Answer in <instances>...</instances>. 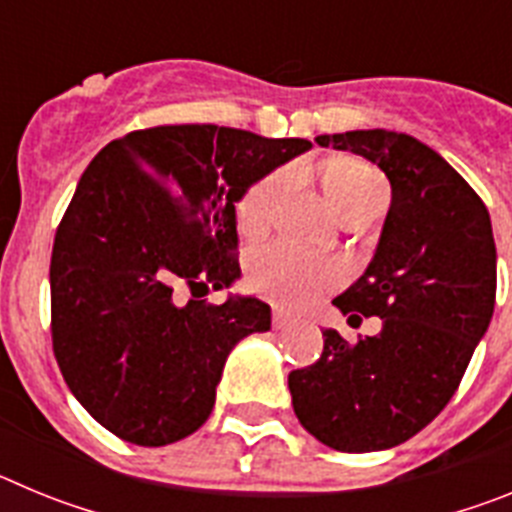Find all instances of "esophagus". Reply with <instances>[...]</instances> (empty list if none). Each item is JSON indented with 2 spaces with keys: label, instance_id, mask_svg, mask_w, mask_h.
<instances>
[{
  "label": "esophagus",
  "instance_id": "esophagus-1",
  "mask_svg": "<svg viewBox=\"0 0 512 512\" xmlns=\"http://www.w3.org/2000/svg\"><path fill=\"white\" fill-rule=\"evenodd\" d=\"M271 323H274L277 330H284L289 328V325H295L297 318L295 315H289L287 310H282V307H274V312H271Z\"/></svg>",
  "mask_w": 512,
  "mask_h": 512
}]
</instances>
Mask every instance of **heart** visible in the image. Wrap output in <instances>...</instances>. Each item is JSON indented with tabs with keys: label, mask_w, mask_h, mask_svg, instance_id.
I'll list each match as a JSON object with an SVG mask.
<instances>
[{
	"label": "heart",
	"mask_w": 512,
	"mask_h": 512,
	"mask_svg": "<svg viewBox=\"0 0 512 512\" xmlns=\"http://www.w3.org/2000/svg\"><path fill=\"white\" fill-rule=\"evenodd\" d=\"M289 184V171L277 169L261 176L238 200V223L246 233H261ZM323 187L341 217L390 200L382 176L359 161H333L323 171ZM248 287L282 307H305L343 282V266L325 256L300 251L277 241L256 248L248 259Z\"/></svg>",
	"instance_id": "b5f03b06"
}]
</instances>
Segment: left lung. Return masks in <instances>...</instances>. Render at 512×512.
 <instances>
[{
    "instance_id": "8db88e82",
    "label": "left lung",
    "mask_w": 512,
    "mask_h": 512,
    "mask_svg": "<svg viewBox=\"0 0 512 512\" xmlns=\"http://www.w3.org/2000/svg\"><path fill=\"white\" fill-rule=\"evenodd\" d=\"M315 140L369 158L390 179L392 205L372 264L333 300L348 323L379 315L382 330L356 343L323 330V356L289 372L292 408L330 449H392L449 405L490 325V212L459 171L410 135L348 130Z\"/></svg>"
}]
</instances>
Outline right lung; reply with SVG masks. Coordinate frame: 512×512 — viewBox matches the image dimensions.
<instances>
[{
    "label": "right lung",
    "mask_w": 512,
    "mask_h": 512,
    "mask_svg": "<svg viewBox=\"0 0 512 512\" xmlns=\"http://www.w3.org/2000/svg\"><path fill=\"white\" fill-rule=\"evenodd\" d=\"M312 143L217 125L112 140L81 174L51 253V336L63 379L117 438L166 446L210 418L233 346L271 328L256 297L207 305L241 277L235 202ZM176 286L193 300L176 306Z\"/></svg>",
    "instance_id": "obj_1"
}]
</instances>
